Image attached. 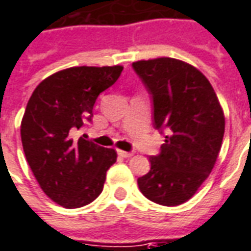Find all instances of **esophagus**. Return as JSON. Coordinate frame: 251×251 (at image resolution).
Instances as JSON below:
<instances>
[{
    "instance_id": "34e87169",
    "label": "esophagus",
    "mask_w": 251,
    "mask_h": 251,
    "mask_svg": "<svg viewBox=\"0 0 251 251\" xmlns=\"http://www.w3.org/2000/svg\"><path fill=\"white\" fill-rule=\"evenodd\" d=\"M117 152H118V155H120L121 157H130V156H133V152H126V151L121 150H118Z\"/></svg>"
}]
</instances>
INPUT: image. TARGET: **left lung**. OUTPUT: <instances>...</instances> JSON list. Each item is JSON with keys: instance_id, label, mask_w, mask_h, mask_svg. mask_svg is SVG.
<instances>
[{"instance_id": "8db88e82", "label": "left lung", "mask_w": 251, "mask_h": 251, "mask_svg": "<svg viewBox=\"0 0 251 251\" xmlns=\"http://www.w3.org/2000/svg\"><path fill=\"white\" fill-rule=\"evenodd\" d=\"M152 100L155 129L166 140L151 156V170L137 179L144 196L175 206L199 190L216 163L224 136V114L208 78L174 58L133 62Z\"/></svg>"}]
</instances>
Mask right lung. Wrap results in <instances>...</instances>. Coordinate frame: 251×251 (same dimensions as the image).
<instances>
[{
    "label": "right lung",
    "instance_id": "obj_1",
    "mask_svg": "<svg viewBox=\"0 0 251 251\" xmlns=\"http://www.w3.org/2000/svg\"><path fill=\"white\" fill-rule=\"evenodd\" d=\"M122 66H77L57 72L35 88L22 121L29 167L47 197L65 208L88 205L103 190L117 152L72 134L92 121L94 104L121 76Z\"/></svg>",
    "mask_w": 251,
    "mask_h": 251
}]
</instances>
